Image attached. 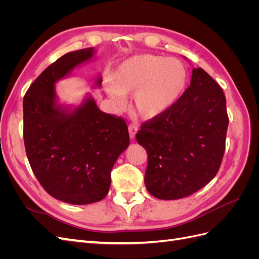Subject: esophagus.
<instances>
[{
	"mask_svg": "<svg viewBox=\"0 0 259 259\" xmlns=\"http://www.w3.org/2000/svg\"><path fill=\"white\" fill-rule=\"evenodd\" d=\"M137 131H138V127H137V125H136V124H134V123H131V124L128 125V132H130V136H131V138H134V137H135Z\"/></svg>",
	"mask_w": 259,
	"mask_h": 259,
	"instance_id": "obj_1",
	"label": "esophagus"
}]
</instances>
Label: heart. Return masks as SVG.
I'll return each mask as SVG.
<instances>
[{"mask_svg":"<svg viewBox=\"0 0 259 259\" xmlns=\"http://www.w3.org/2000/svg\"><path fill=\"white\" fill-rule=\"evenodd\" d=\"M187 85V70L175 58L145 54L125 60L117 68L108 92L117 104L122 94L135 93L134 107L140 116L154 119L173 107Z\"/></svg>","mask_w":259,"mask_h":259,"instance_id":"b5f03b06","label":"heart"}]
</instances>
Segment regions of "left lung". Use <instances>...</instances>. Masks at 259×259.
Instances as JSON below:
<instances>
[{"instance_id": "8db88e82", "label": "left lung", "mask_w": 259, "mask_h": 259, "mask_svg": "<svg viewBox=\"0 0 259 259\" xmlns=\"http://www.w3.org/2000/svg\"><path fill=\"white\" fill-rule=\"evenodd\" d=\"M229 117L219 84L192 70L190 86L169 110L144 122L136 139L148 154L145 184L161 200L200 190L221 167Z\"/></svg>"}]
</instances>
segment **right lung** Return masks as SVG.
Masks as SVG:
<instances>
[{"label":"right lung","instance_id":"right-lung-1","mask_svg":"<svg viewBox=\"0 0 259 259\" xmlns=\"http://www.w3.org/2000/svg\"><path fill=\"white\" fill-rule=\"evenodd\" d=\"M70 52L46 68L23 97V142L38 183L55 199L83 205L103 200L114 162L130 145L126 121L89 98L71 112L55 104V83L93 57ZM103 80H97L98 86Z\"/></svg>","mask_w":259,"mask_h":259}]
</instances>
